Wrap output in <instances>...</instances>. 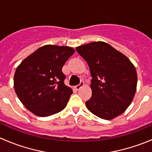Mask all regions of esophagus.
<instances>
[{
	"label": "esophagus",
	"mask_w": 152,
	"mask_h": 152,
	"mask_svg": "<svg viewBox=\"0 0 152 152\" xmlns=\"http://www.w3.org/2000/svg\"><path fill=\"white\" fill-rule=\"evenodd\" d=\"M84 85H85V84H84V82H81L80 84H79V85L75 86V89H76V90H80V89L82 88V87H83Z\"/></svg>",
	"instance_id": "obj_1"
}]
</instances>
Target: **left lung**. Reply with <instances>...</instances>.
<instances>
[{"instance_id": "obj_1", "label": "left lung", "mask_w": 152, "mask_h": 152, "mask_svg": "<svg viewBox=\"0 0 152 152\" xmlns=\"http://www.w3.org/2000/svg\"><path fill=\"white\" fill-rule=\"evenodd\" d=\"M87 62L93 77L92 96L86 107L105 120L120 115L131 104L137 90V76L131 61L102 41L76 48Z\"/></svg>"}]
</instances>
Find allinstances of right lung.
I'll list each match as a JSON object with an SVG mask.
<instances>
[{
  "label": "right lung",
  "mask_w": 152,
  "mask_h": 152,
  "mask_svg": "<svg viewBox=\"0 0 152 152\" xmlns=\"http://www.w3.org/2000/svg\"><path fill=\"white\" fill-rule=\"evenodd\" d=\"M75 50L69 46L39 48L18 65L14 76L15 93L27 110L47 117L62 111L73 93L64 84V64Z\"/></svg>",
  "instance_id": "right-lung-1"
}]
</instances>
